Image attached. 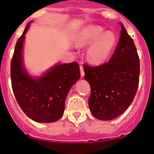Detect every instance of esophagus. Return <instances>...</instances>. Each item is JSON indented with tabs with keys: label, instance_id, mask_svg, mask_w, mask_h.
<instances>
[{
	"label": "esophagus",
	"instance_id": "1",
	"mask_svg": "<svg viewBox=\"0 0 154 154\" xmlns=\"http://www.w3.org/2000/svg\"><path fill=\"white\" fill-rule=\"evenodd\" d=\"M80 72H81V75H82V77H83L84 75H85V72H84L83 66H82V65H81L80 66Z\"/></svg>",
	"mask_w": 154,
	"mask_h": 154
}]
</instances>
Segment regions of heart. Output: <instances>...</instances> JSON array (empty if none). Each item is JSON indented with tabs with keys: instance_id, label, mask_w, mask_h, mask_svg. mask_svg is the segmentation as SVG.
Masks as SVG:
<instances>
[{
	"instance_id": "heart-1",
	"label": "heart",
	"mask_w": 154,
	"mask_h": 154,
	"mask_svg": "<svg viewBox=\"0 0 154 154\" xmlns=\"http://www.w3.org/2000/svg\"><path fill=\"white\" fill-rule=\"evenodd\" d=\"M116 42V37L112 32H106L99 25H90L77 33L75 44L78 47L90 46L88 57L91 63L101 64L107 60Z\"/></svg>"
}]
</instances>
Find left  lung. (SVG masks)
Instances as JSON below:
<instances>
[{"mask_svg":"<svg viewBox=\"0 0 154 154\" xmlns=\"http://www.w3.org/2000/svg\"><path fill=\"white\" fill-rule=\"evenodd\" d=\"M119 42L107 63L84 64L85 79L91 85L90 110L96 118L110 121L132 103L139 82L140 63L133 39L123 24Z\"/></svg>","mask_w":154,"mask_h":154,"instance_id":"left-lung-1","label":"left lung"}]
</instances>
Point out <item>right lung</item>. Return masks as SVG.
<instances>
[{"label": "right lung", "mask_w": 154, "mask_h": 154, "mask_svg": "<svg viewBox=\"0 0 154 154\" xmlns=\"http://www.w3.org/2000/svg\"><path fill=\"white\" fill-rule=\"evenodd\" d=\"M26 26L15 46L10 76L13 94L25 115L39 123H51L63 116L65 100L72 85L81 76L77 62L57 64L42 76L32 78L23 66L22 48Z\"/></svg>", "instance_id": "obj_1"}]
</instances>
